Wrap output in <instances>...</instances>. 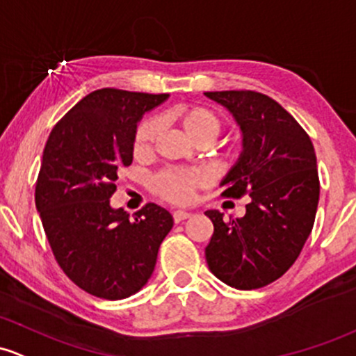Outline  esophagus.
Instances as JSON below:
<instances>
[{"label": "esophagus", "mask_w": 356, "mask_h": 356, "mask_svg": "<svg viewBox=\"0 0 356 356\" xmlns=\"http://www.w3.org/2000/svg\"><path fill=\"white\" fill-rule=\"evenodd\" d=\"M172 215H174V222H175V223L182 222V220L191 218V213L182 211V209H177V211H174V213H172Z\"/></svg>", "instance_id": "1"}]
</instances>
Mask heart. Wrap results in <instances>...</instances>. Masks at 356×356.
Instances as JSON below:
<instances>
[{"label": "heart", "instance_id": "1", "mask_svg": "<svg viewBox=\"0 0 356 356\" xmlns=\"http://www.w3.org/2000/svg\"><path fill=\"white\" fill-rule=\"evenodd\" d=\"M177 118L181 121L182 129L194 141L201 140V138H209L213 141V138H216L222 128L218 115L201 106L182 107L177 112ZM159 131L160 124L156 119H145L138 126L136 134H134V152L138 155L149 152L155 145ZM208 181L209 175L203 168H167L153 177L152 189L170 203L188 204L193 201L196 189L203 188L204 184H208Z\"/></svg>", "mask_w": 356, "mask_h": 356}]
</instances>
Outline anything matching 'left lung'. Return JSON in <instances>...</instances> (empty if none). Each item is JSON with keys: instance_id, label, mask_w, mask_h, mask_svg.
I'll list each match as a JSON object with an SVG mask.
<instances>
[{"instance_id": "8db88e82", "label": "left lung", "mask_w": 356, "mask_h": 356, "mask_svg": "<svg viewBox=\"0 0 356 356\" xmlns=\"http://www.w3.org/2000/svg\"><path fill=\"white\" fill-rule=\"evenodd\" d=\"M230 112L242 133V152L220 182L225 197L249 194L242 218L223 222L208 209L211 241L204 249L209 271L238 290L266 286L297 261L319 203L317 160L309 134L293 115L250 90L207 92Z\"/></svg>"}]
</instances>
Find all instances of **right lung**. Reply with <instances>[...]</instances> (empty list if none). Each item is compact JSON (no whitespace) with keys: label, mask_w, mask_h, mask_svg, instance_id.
I'll use <instances>...</instances> for the list:
<instances>
[{"label":"right lung","mask_w":356,"mask_h":356,"mask_svg":"<svg viewBox=\"0 0 356 356\" xmlns=\"http://www.w3.org/2000/svg\"><path fill=\"white\" fill-rule=\"evenodd\" d=\"M167 99L95 90L52 128L44 148L35 184L44 232L66 276L99 298L121 300L147 285L174 227L170 213L155 203L134 220L111 207L119 170L133 162L138 122Z\"/></svg>","instance_id":"right-lung-1"}]
</instances>
